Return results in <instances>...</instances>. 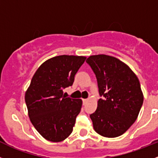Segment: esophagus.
<instances>
[{
    "label": "esophagus",
    "mask_w": 158,
    "mask_h": 158,
    "mask_svg": "<svg viewBox=\"0 0 158 158\" xmlns=\"http://www.w3.org/2000/svg\"><path fill=\"white\" fill-rule=\"evenodd\" d=\"M88 100L87 99H82V103H83V104H86V103H87Z\"/></svg>",
    "instance_id": "obj_1"
}]
</instances>
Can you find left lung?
I'll use <instances>...</instances> for the list:
<instances>
[{
	"instance_id": "8db88e82",
	"label": "left lung",
	"mask_w": 158,
	"mask_h": 158,
	"mask_svg": "<svg viewBox=\"0 0 158 158\" xmlns=\"http://www.w3.org/2000/svg\"><path fill=\"white\" fill-rule=\"evenodd\" d=\"M86 61L96 75L103 97L89 115L94 130L104 137L119 136L135 122L143 103L139 79L116 57L98 54L89 56Z\"/></svg>"
}]
</instances>
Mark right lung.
<instances>
[{
  "mask_svg": "<svg viewBox=\"0 0 158 158\" xmlns=\"http://www.w3.org/2000/svg\"><path fill=\"white\" fill-rule=\"evenodd\" d=\"M86 58L56 56L43 63L32 76L25 101L31 122L48 140L61 142L72 133L82 101L66 97L63 89L72 86Z\"/></svg>",
  "mask_w": 158,
  "mask_h": 158,
  "instance_id": "add662e5",
  "label": "right lung"
}]
</instances>
